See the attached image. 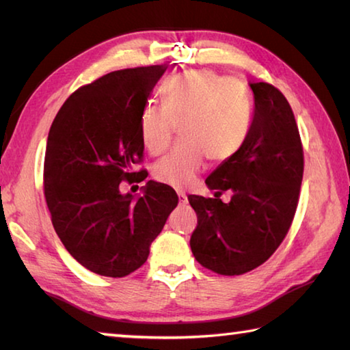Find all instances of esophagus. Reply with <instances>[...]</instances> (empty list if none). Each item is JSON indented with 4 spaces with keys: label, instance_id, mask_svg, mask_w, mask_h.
<instances>
[{
    "label": "esophagus",
    "instance_id": "esophagus-1",
    "mask_svg": "<svg viewBox=\"0 0 350 350\" xmlns=\"http://www.w3.org/2000/svg\"><path fill=\"white\" fill-rule=\"evenodd\" d=\"M177 198H179V204H180V205H185V204L188 202L187 194L183 193V191H177Z\"/></svg>",
    "mask_w": 350,
    "mask_h": 350
}]
</instances>
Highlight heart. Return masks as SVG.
Here are the masks:
<instances>
[{"instance_id": "b5f03b06", "label": "heart", "mask_w": 350, "mask_h": 350, "mask_svg": "<svg viewBox=\"0 0 350 350\" xmlns=\"http://www.w3.org/2000/svg\"><path fill=\"white\" fill-rule=\"evenodd\" d=\"M253 106L239 83L211 70H193L171 80L163 105H148L140 116L142 142L151 154L170 145L177 126L185 142L154 165V177L183 188L202 171L205 156L224 162L244 144Z\"/></svg>"}]
</instances>
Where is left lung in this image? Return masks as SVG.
I'll return each mask as SVG.
<instances>
[{"label": "left lung", "mask_w": 350, "mask_h": 350, "mask_svg": "<svg viewBox=\"0 0 350 350\" xmlns=\"http://www.w3.org/2000/svg\"><path fill=\"white\" fill-rule=\"evenodd\" d=\"M253 117L239 151L206 177L215 198L189 194L198 227L189 239L194 258L219 275L247 273L264 264L293 221L304 156L286 97L269 83H248ZM232 193L225 204L217 196Z\"/></svg>", "instance_id": "obj_1"}]
</instances>
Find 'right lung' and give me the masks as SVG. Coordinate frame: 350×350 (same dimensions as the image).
Masks as SVG:
<instances>
[{
  "instance_id": "1",
  "label": "right lung",
  "mask_w": 350,
  "mask_h": 350,
  "mask_svg": "<svg viewBox=\"0 0 350 350\" xmlns=\"http://www.w3.org/2000/svg\"><path fill=\"white\" fill-rule=\"evenodd\" d=\"M165 70V64L116 70L80 88L47 135L44 196L52 225L70 256L97 275L123 278L145 264L179 202L161 182L148 180L137 196L118 188L122 180L146 179L133 171L145 150L140 116Z\"/></svg>"
}]
</instances>
